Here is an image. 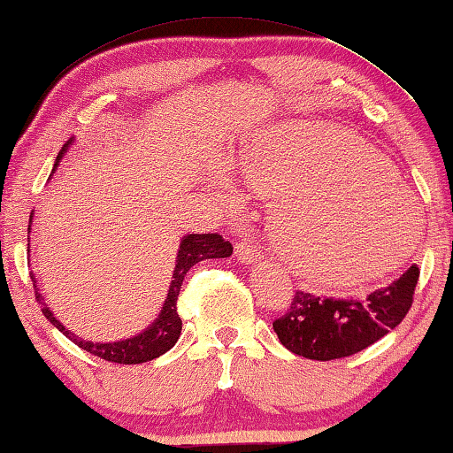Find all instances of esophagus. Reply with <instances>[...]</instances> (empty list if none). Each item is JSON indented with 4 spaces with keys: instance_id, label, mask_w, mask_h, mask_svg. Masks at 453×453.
I'll list each match as a JSON object with an SVG mask.
<instances>
[{
    "instance_id": "esophagus-1",
    "label": "esophagus",
    "mask_w": 453,
    "mask_h": 453,
    "mask_svg": "<svg viewBox=\"0 0 453 453\" xmlns=\"http://www.w3.org/2000/svg\"><path fill=\"white\" fill-rule=\"evenodd\" d=\"M235 253H237V259L245 265H251V263H259L261 261V250L255 245L251 240H243L235 245Z\"/></svg>"
}]
</instances>
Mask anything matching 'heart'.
<instances>
[{"label":"heart","instance_id":"1","mask_svg":"<svg viewBox=\"0 0 453 453\" xmlns=\"http://www.w3.org/2000/svg\"><path fill=\"white\" fill-rule=\"evenodd\" d=\"M234 166L255 190L277 196L271 240L289 267L311 281L372 277L378 265L360 261L372 245L404 227L408 245L416 232V203L392 164L355 130L317 120L279 122L261 130ZM216 182L234 198L226 172H218Z\"/></svg>","mask_w":453,"mask_h":453}]
</instances>
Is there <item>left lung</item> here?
Listing matches in <instances>:
<instances>
[{"instance_id": "left-lung-1", "label": "left lung", "mask_w": 453, "mask_h": 453, "mask_svg": "<svg viewBox=\"0 0 453 453\" xmlns=\"http://www.w3.org/2000/svg\"><path fill=\"white\" fill-rule=\"evenodd\" d=\"M420 269L404 273L365 299H320L297 291L273 331L287 350L311 360H334L365 350L396 328L412 307Z\"/></svg>"}]
</instances>
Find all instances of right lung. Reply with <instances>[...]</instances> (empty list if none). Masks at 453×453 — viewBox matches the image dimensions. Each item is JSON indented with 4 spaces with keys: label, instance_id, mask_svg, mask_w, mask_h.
<instances>
[{
    "label": "right lung",
    "instance_id": "right-lung-1",
    "mask_svg": "<svg viewBox=\"0 0 453 453\" xmlns=\"http://www.w3.org/2000/svg\"><path fill=\"white\" fill-rule=\"evenodd\" d=\"M73 142H75V138H71V141H67V144L61 148V152L55 160L53 172L57 170V166H59L61 158L65 156V152L69 150V146ZM31 219H33V213L29 218L27 232H31ZM27 248H29V243H27ZM232 253H234L232 243L226 242L224 237L218 234H188V235H184L182 242H180V248H178L176 267H174V275H172L168 297H166V301H164L158 317H156L154 323L150 326H146L142 333L133 334L130 339H122L117 342H93V341L81 339V336H77L75 333H71L69 328L63 326V323H59V319H57L53 315V311L47 307V303H43L45 299L41 297L37 279L33 273H31V281H33V289H35L37 301L43 305V309L41 311H43V315L47 317L49 323L59 328V331L67 336L69 341L75 342L77 347L90 352V355L109 360V363L141 365V363H148V360L162 357L164 352H168L176 344L180 333H182V319H180V315H178V295H180V289H182V281H184L188 271H190L196 263H200L203 259L229 257Z\"/></svg>",
    "mask_w": 453,
    "mask_h": 453
}]
</instances>
